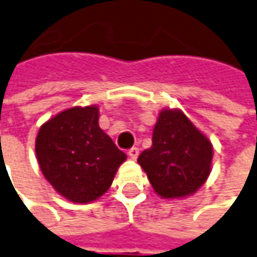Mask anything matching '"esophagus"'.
Returning <instances> with one entry per match:
<instances>
[{"instance_id": "obj_1", "label": "esophagus", "mask_w": 257, "mask_h": 257, "mask_svg": "<svg viewBox=\"0 0 257 257\" xmlns=\"http://www.w3.org/2000/svg\"><path fill=\"white\" fill-rule=\"evenodd\" d=\"M128 155L132 160H136L138 156H139V149H138V148H132V149H129L128 151Z\"/></svg>"}]
</instances>
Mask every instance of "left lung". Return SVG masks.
Wrapping results in <instances>:
<instances>
[{
	"label": "left lung",
	"mask_w": 257,
	"mask_h": 257,
	"mask_svg": "<svg viewBox=\"0 0 257 257\" xmlns=\"http://www.w3.org/2000/svg\"><path fill=\"white\" fill-rule=\"evenodd\" d=\"M212 143L183 111L165 108L152 135V148L138 158L155 193L166 198L194 194L207 181L212 163Z\"/></svg>",
	"instance_id": "obj_1"
}]
</instances>
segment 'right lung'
Returning a JSON list of instances; mask_svg holds the SVG:
<instances>
[{"instance_id": "right-lung-1", "label": "right lung", "mask_w": 257, "mask_h": 257, "mask_svg": "<svg viewBox=\"0 0 257 257\" xmlns=\"http://www.w3.org/2000/svg\"><path fill=\"white\" fill-rule=\"evenodd\" d=\"M97 105L73 106L39 129L35 152L45 179L71 202L87 204L106 193L126 160L98 125Z\"/></svg>"}]
</instances>
